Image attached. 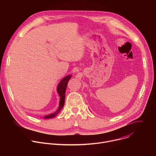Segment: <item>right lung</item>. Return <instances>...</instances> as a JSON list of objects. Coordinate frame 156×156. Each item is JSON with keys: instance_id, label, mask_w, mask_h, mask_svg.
<instances>
[{"instance_id": "1", "label": "right lung", "mask_w": 156, "mask_h": 156, "mask_svg": "<svg viewBox=\"0 0 156 156\" xmlns=\"http://www.w3.org/2000/svg\"><path fill=\"white\" fill-rule=\"evenodd\" d=\"M72 77V75H69L68 76H66L65 77H64L59 83V84L57 86V93L60 96V103H59V106L58 108L57 109V111L53 114H51L48 115H46L44 116L43 118L44 119H52L55 117L60 112V110H62V108H63L64 104H65V91H66V86H67L68 82L69 81V80L70 79V78Z\"/></svg>"}]
</instances>
